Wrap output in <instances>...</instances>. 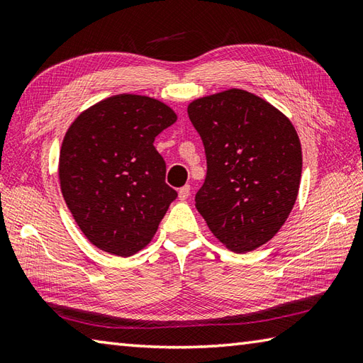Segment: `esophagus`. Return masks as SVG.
Returning <instances> with one entry per match:
<instances>
[{
  "label": "esophagus",
  "instance_id": "obj_1",
  "mask_svg": "<svg viewBox=\"0 0 363 363\" xmlns=\"http://www.w3.org/2000/svg\"><path fill=\"white\" fill-rule=\"evenodd\" d=\"M190 196V186L187 184V186H184L179 189V199L181 201H186V199Z\"/></svg>",
  "mask_w": 363,
  "mask_h": 363
}]
</instances>
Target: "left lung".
I'll return each mask as SVG.
<instances>
[{
	"label": "left lung",
	"instance_id": "obj_1",
	"mask_svg": "<svg viewBox=\"0 0 363 363\" xmlns=\"http://www.w3.org/2000/svg\"><path fill=\"white\" fill-rule=\"evenodd\" d=\"M187 112L207 162L198 212L229 250L259 248L296 201L303 154L295 128L272 104L238 89L199 98Z\"/></svg>",
	"mask_w": 363,
	"mask_h": 363
}]
</instances>
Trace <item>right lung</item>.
I'll return each mask as SVG.
<instances>
[{
	"mask_svg": "<svg viewBox=\"0 0 363 363\" xmlns=\"http://www.w3.org/2000/svg\"><path fill=\"white\" fill-rule=\"evenodd\" d=\"M176 113L148 96L117 95L90 107L67 130L59 157L65 203L96 248L128 257L156 234L177 191L154 148Z\"/></svg>",
	"mask_w": 363,
	"mask_h": 363,
	"instance_id": "add662e5",
	"label": "right lung"
}]
</instances>
